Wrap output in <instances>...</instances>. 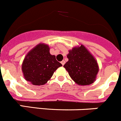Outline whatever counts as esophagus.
Returning a JSON list of instances; mask_svg holds the SVG:
<instances>
[{
    "label": "esophagus",
    "mask_w": 121,
    "mask_h": 121,
    "mask_svg": "<svg viewBox=\"0 0 121 121\" xmlns=\"http://www.w3.org/2000/svg\"><path fill=\"white\" fill-rule=\"evenodd\" d=\"M61 65H63V66H64V65L65 64V61L64 60H63V61H61Z\"/></svg>",
    "instance_id": "esophagus-1"
}]
</instances>
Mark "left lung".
<instances>
[{
    "label": "left lung",
    "mask_w": 121,
    "mask_h": 121,
    "mask_svg": "<svg viewBox=\"0 0 121 121\" xmlns=\"http://www.w3.org/2000/svg\"><path fill=\"white\" fill-rule=\"evenodd\" d=\"M67 55L68 61L64 65L69 75L77 84H91L98 72V63L83 45L73 48Z\"/></svg>",
    "instance_id": "1"
}]
</instances>
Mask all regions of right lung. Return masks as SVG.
<instances>
[{"instance_id": "right-lung-1", "label": "right lung", "mask_w": 121, "mask_h": 121, "mask_svg": "<svg viewBox=\"0 0 121 121\" xmlns=\"http://www.w3.org/2000/svg\"><path fill=\"white\" fill-rule=\"evenodd\" d=\"M61 66L62 65L57 61L55 55L50 54L48 46L39 44L27 54L22 69L26 80L40 86L46 83Z\"/></svg>"}]
</instances>
